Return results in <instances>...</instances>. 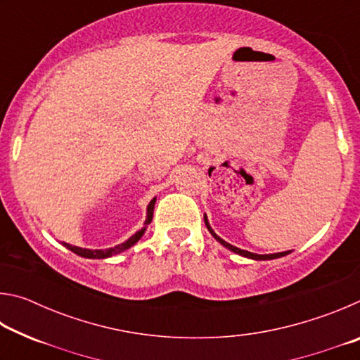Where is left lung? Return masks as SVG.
<instances>
[{"label":"left lung","instance_id":"8db88e82","mask_svg":"<svg viewBox=\"0 0 360 360\" xmlns=\"http://www.w3.org/2000/svg\"><path fill=\"white\" fill-rule=\"evenodd\" d=\"M205 224H206V229L210 230V233L214 236V238L221 243L222 246H225L227 249H230L231 252H235V254H240V255H243V257H248V259H252V260H271V259H278V257H283V255H288L290 251H285V252H278V254H254V252H249V251H245V249H240V248H236V246H231L230 243H227V241H224L222 238H219V236L214 233V230L211 229V225H210V222H208V217H206V214H205Z\"/></svg>","mask_w":360,"mask_h":360}]
</instances>
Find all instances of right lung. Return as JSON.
Instances as JSON below:
<instances>
[{"instance_id": "add662e5", "label": "right lung", "mask_w": 360, "mask_h": 360, "mask_svg": "<svg viewBox=\"0 0 360 360\" xmlns=\"http://www.w3.org/2000/svg\"><path fill=\"white\" fill-rule=\"evenodd\" d=\"M155 200L157 198H152L150 203L148 205V216H146V222H144V227L141 230H138L135 235H131L129 240L120 243V245L114 246V248H108V249H85V248H77V246H72V245H68V243H62V245L65 248H68L70 251H72L77 255H81V257H85V259H106V257H111V255H115V254H120L127 251V249L131 248L133 245H136V243L139 241V238L144 235L146 231V227L150 224L152 221V214H154V206H155Z\"/></svg>"}]
</instances>
